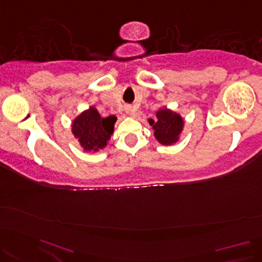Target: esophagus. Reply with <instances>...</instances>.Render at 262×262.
<instances>
[{
  "instance_id": "esophagus-1",
  "label": "esophagus",
  "mask_w": 262,
  "mask_h": 262,
  "mask_svg": "<svg viewBox=\"0 0 262 262\" xmlns=\"http://www.w3.org/2000/svg\"><path fill=\"white\" fill-rule=\"evenodd\" d=\"M124 111H126L127 114H133V113L135 112V109L134 107L130 106V104H126V106H124Z\"/></svg>"
}]
</instances>
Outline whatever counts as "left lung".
<instances>
[{
  "instance_id": "1",
  "label": "left lung",
  "mask_w": 262,
  "mask_h": 262,
  "mask_svg": "<svg viewBox=\"0 0 262 262\" xmlns=\"http://www.w3.org/2000/svg\"><path fill=\"white\" fill-rule=\"evenodd\" d=\"M149 124L155 130L154 135L162 144H171L178 141V136L183 127L180 115L168 109H161L156 113V120H149Z\"/></svg>"
}]
</instances>
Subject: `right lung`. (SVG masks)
<instances>
[{
	"mask_svg": "<svg viewBox=\"0 0 262 262\" xmlns=\"http://www.w3.org/2000/svg\"><path fill=\"white\" fill-rule=\"evenodd\" d=\"M114 115L101 118L94 107L82 113L73 122V134L85 150H99L106 146L114 130Z\"/></svg>",
	"mask_w": 262,
	"mask_h": 262,
	"instance_id": "obj_1",
	"label": "right lung"
}]
</instances>
